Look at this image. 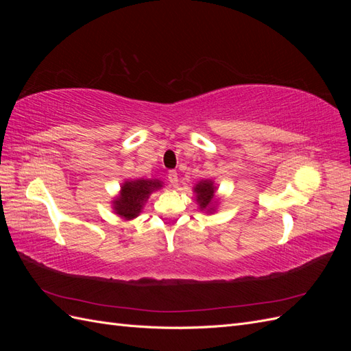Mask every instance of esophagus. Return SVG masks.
<instances>
[{
  "instance_id": "obj_1",
  "label": "esophagus",
  "mask_w": 351,
  "mask_h": 351,
  "mask_svg": "<svg viewBox=\"0 0 351 351\" xmlns=\"http://www.w3.org/2000/svg\"><path fill=\"white\" fill-rule=\"evenodd\" d=\"M168 180H169V183H171L173 187L178 186V174L176 171H169L168 173Z\"/></svg>"
}]
</instances>
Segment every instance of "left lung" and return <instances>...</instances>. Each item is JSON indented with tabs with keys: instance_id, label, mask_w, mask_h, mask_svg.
Returning <instances> with one entry per match:
<instances>
[{
	"instance_id": "obj_1",
	"label": "left lung",
	"mask_w": 351,
	"mask_h": 351,
	"mask_svg": "<svg viewBox=\"0 0 351 351\" xmlns=\"http://www.w3.org/2000/svg\"><path fill=\"white\" fill-rule=\"evenodd\" d=\"M193 193L196 195L195 200L199 209L205 214H214L217 212L219 197L217 196V186L214 180H200L193 187Z\"/></svg>"
}]
</instances>
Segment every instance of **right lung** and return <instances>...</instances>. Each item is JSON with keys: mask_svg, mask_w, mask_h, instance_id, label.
<instances>
[{"mask_svg": "<svg viewBox=\"0 0 351 351\" xmlns=\"http://www.w3.org/2000/svg\"><path fill=\"white\" fill-rule=\"evenodd\" d=\"M164 183L158 178H134L125 180L120 192L112 200L111 208L115 215L125 221H132L139 217L149 196L162 189Z\"/></svg>", "mask_w": 351, "mask_h": 351, "instance_id": "right-lung-1", "label": "right lung"}]
</instances>
